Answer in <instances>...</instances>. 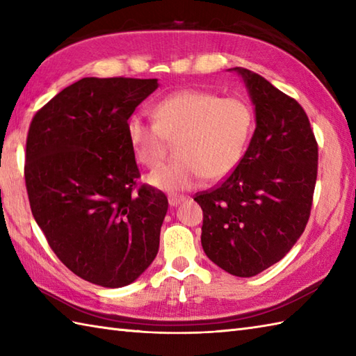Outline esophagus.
<instances>
[{
	"instance_id": "1",
	"label": "esophagus",
	"mask_w": 356,
	"mask_h": 356,
	"mask_svg": "<svg viewBox=\"0 0 356 356\" xmlns=\"http://www.w3.org/2000/svg\"><path fill=\"white\" fill-rule=\"evenodd\" d=\"M185 199H186L185 195H179V194H170V195H168V203H170V207H177L179 203H182Z\"/></svg>"
}]
</instances>
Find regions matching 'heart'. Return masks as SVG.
I'll return each mask as SVG.
<instances>
[{"mask_svg":"<svg viewBox=\"0 0 356 356\" xmlns=\"http://www.w3.org/2000/svg\"><path fill=\"white\" fill-rule=\"evenodd\" d=\"M154 120L133 115L127 120L128 142L138 162L154 168L170 140L177 157L148 174V184L166 191L190 190L207 176L223 179L237 168L251 138L254 116L240 97H218L205 90H179L159 101Z\"/></svg>","mask_w":356,"mask_h":356,"instance_id":"b5f03b06","label":"heart"}]
</instances>
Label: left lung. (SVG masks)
Returning a JSON list of instances; mask_svg holds the SVG:
<instances>
[{"mask_svg":"<svg viewBox=\"0 0 356 356\" xmlns=\"http://www.w3.org/2000/svg\"><path fill=\"white\" fill-rule=\"evenodd\" d=\"M255 105V131L237 168L195 194L211 261L252 277L280 261L303 234L318 171V143L303 107L257 73L236 67Z\"/></svg>","mask_w":356,"mask_h":356,"instance_id":"8db88e82","label":"left lung"}]
</instances>
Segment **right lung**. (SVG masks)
Masks as SVG:
<instances>
[{"mask_svg": "<svg viewBox=\"0 0 356 356\" xmlns=\"http://www.w3.org/2000/svg\"><path fill=\"white\" fill-rule=\"evenodd\" d=\"M157 79L84 78L29 127L24 177L30 209L73 274L104 287L133 283L159 251L166 195L138 186L127 120Z\"/></svg>", "mask_w": 356, "mask_h": 356, "instance_id": "1", "label": "right lung"}]
</instances>
